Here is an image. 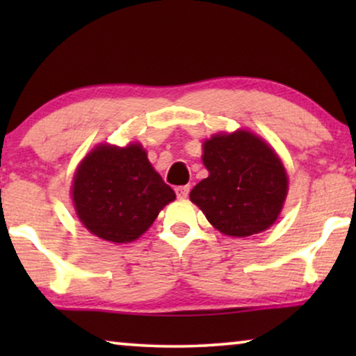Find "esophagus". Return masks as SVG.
Here are the masks:
<instances>
[{
	"instance_id": "34e87169",
	"label": "esophagus",
	"mask_w": 356,
	"mask_h": 356,
	"mask_svg": "<svg viewBox=\"0 0 356 356\" xmlns=\"http://www.w3.org/2000/svg\"><path fill=\"white\" fill-rule=\"evenodd\" d=\"M175 191H177V196L179 199H186L188 194H189V184H186V186H178L177 189H175Z\"/></svg>"
}]
</instances>
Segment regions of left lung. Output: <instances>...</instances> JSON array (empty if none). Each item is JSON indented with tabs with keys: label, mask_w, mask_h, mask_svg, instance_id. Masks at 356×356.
<instances>
[{
	"label": "left lung",
	"mask_w": 356,
	"mask_h": 356,
	"mask_svg": "<svg viewBox=\"0 0 356 356\" xmlns=\"http://www.w3.org/2000/svg\"><path fill=\"white\" fill-rule=\"evenodd\" d=\"M209 177L189 199L223 235L245 238L274 225L289 193L284 163L250 131L213 134L202 144Z\"/></svg>",
	"instance_id": "8db88e82"
}]
</instances>
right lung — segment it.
Masks as SVG:
<instances>
[{"mask_svg": "<svg viewBox=\"0 0 356 356\" xmlns=\"http://www.w3.org/2000/svg\"><path fill=\"white\" fill-rule=\"evenodd\" d=\"M71 193L82 225L111 243L138 240L177 197L140 144L97 145L77 167Z\"/></svg>", "mask_w": 356, "mask_h": 356, "instance_id": "right-lung-1", "label": "right lung"}]
</instances>
